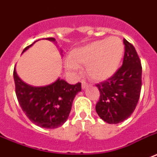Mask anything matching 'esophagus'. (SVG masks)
Listing matches in <instances>:
<instances>
[{"label": "esophagus", "instance_id": "1", "mask_svg": "<svg viewBox=\"0 0 157 157\" xmlns=\"http://www.w3.org/2000/svg\"><path fill=\"white\" fill-rule=\"evenodd\" d=\"M81 83H82V89H83V90L86 89V87L88 86V83L85 82L84 80H82V81H81Z\"/></svg>", "mask_w": 157, "mask_h": 157}]
</instances>
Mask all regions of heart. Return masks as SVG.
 Returning <instances> with one entry per match:
<instances>
[{
  "label": "heart",
  "mask_w": 157,
  "mask_h": 157,
  "mask_svg": "<svg viewBox=\"0 0 157 157\" xmlns=\"http://www.w3.org/2000/svg\"><path fill=\"white\" fill-rule=\"evenodd\" d=\"M124 52V43L118 36L97 40L74 49L65 61V67L74 73L78 67L86 65L91 79L104 81L115 74Z\"/></svg>",
  "instance_id": "obj_1"
}]
</instances>
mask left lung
Here are the masks:
<instances>
[{
	"label": "left lung",
	"instance_id": "1",
	"mask_svg": "<svg viewBox=\"0 0 157 157\" xmlns=\"http://www.w3.org/2000/svg\"><path fill=\"white\" fill-rule=\"evenodd\" d=\"M123 64L111 78L96 86L100 93L95 106L97 114L109 124L121 123L131 115L136 107L141 90L142 67L136 49L123 40Z\"/></svg>",
	"mask_w": 157,
	"mask_h": 157
}]
</instances>
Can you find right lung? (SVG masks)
Returning a JSON list of instances; mask_svg holds the SVG:
<instances>
[{
	"label": "right lung",
	"mask_w": 157,
	"mask_h": 157,
	"mask_svg": "<svg viewBox=\"0 0 157 157\" xmlns=\"http://www.w3.org/2000/svg\"><path fill=\"white\" fill-rule=\"evenodd\" d=\"M46 39L52 42L56 41L53 37ZM33 43L24 49L22 53ZM13 77L19 105L33 123L46 129H56L64 124L68 118L75 96L81 91V83L72 85L65 80L58 78L48 85L33 87L21 79L16 67Z\"/></svg>",
	"instance_id": "obj_1"
}]
</instances>
